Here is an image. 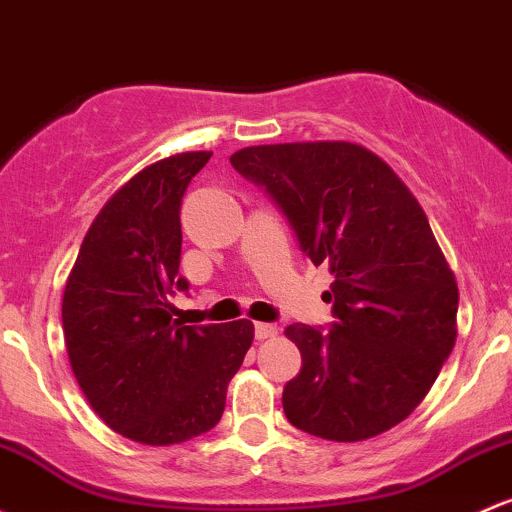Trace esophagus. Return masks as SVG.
Listing matches in <instances>:
<instances>
[{
	"instance_id": "34e87169",
	"label": "esophagus",
	"mask_w": 512,
	"mask_h": 512,
	"mask_svg": "<svg viewBox=\"0 0 512 512\" xmlns=\"http://www.w3.org/2000/svg\"><path fill=\"white\" fill-rule=\"evenodd\" d=\"M279 328L274 323H255V338L257 340H269V338H277Z\"/></svg>"
}]
</instances>
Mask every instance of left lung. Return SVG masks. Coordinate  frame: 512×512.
I'll list each match as a JSON object with an SVG mask.
<instances>
[{
  "label": "left lung",
  "instance_id": "obj_1",
  "mask_svg": "<svg viewBox=\"0 0 512 512\" xmlns=\"http://www.w3.org/2000/svg\"><path fill=\"white\" fill-rule=\"evenodd\" d=\"M282 206L313 265L333 274L330 333L289 325L301 372L284 386L294 428L362 442L406 420L457 340L459 289L423 206L350 140L252 145L230 155Z\"/></svg>",
  "mask_w": 512,
  "mask_h": 512
}]
</instances>
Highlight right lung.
<instances>
[{
	"instance_id": "right-lung-1",
	"label": "right lung",
	"mask_w": 512,
	"mask_h": 512,
	"mask_svg": "<svg viewBox=\"0 0 512 512\" xmlns=\"http://www.w3.org/2000/svg\"><path fill=\"white\" fill-rule=\"evenodd\" d=\"M209 150L157 160L111 196L84 235L63 294L70 367L94 413L128 440L167 447L221 420L252 320L184 325L179 206Z\"/></svg>"
}]
</instances>
